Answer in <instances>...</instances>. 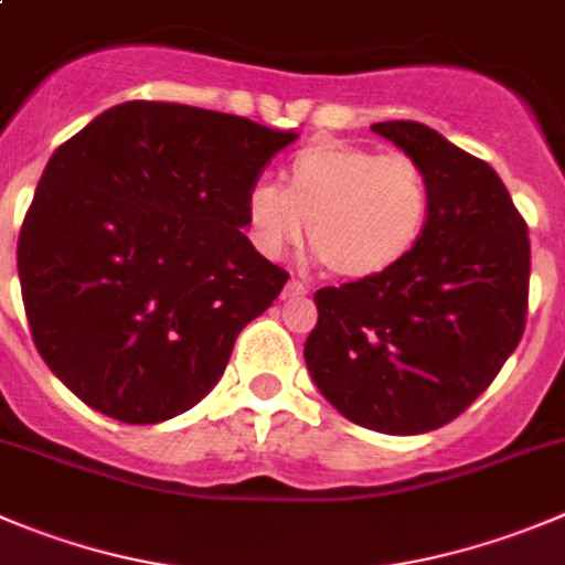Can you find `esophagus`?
Masks as SVG:
<instances>
[{
  "label": "esophagus",
  "instance_id": "esophagus-1",
  "mask_svg": "<svg viewBox=\"0 0 565 565\" xmlns=\"http://www.w3.org/2000/svg\"><path fill=\"white\" fill-rule=\"evenodd\" d=\"M309 287L303 281H298V278H289L287 287H284V298H300V295H307Z\"/></svg>",
  "mask_w": 565,
  "mask_h": 565
}]
</instances>
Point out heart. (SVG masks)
Instances as JSON below:
<instances>
[{
    "instance_id": "1",
    "label": "heart",
    "mask_w": 565,
    "mask_h": 565,
    "mask_svg": "<svg viewBox=\"0 0 565 565\" xmlns=\"http://www.w3.org/2000/svg\"><path fill=\"white\" fill-rule=\"evenodd\" d=\"M431 217V183L404 152L323 139L289 158L284 186L247 189L250 239L278 258L309 242L334 276L362 281L402 265L424 239Z\"/></svg>"
}]
</instances>
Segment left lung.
I'll return each mask as SVG.
<instances>
[{"mask_svg": "<svg viewBox=\"0 0 565 565\" xmlns=\"http://www.w3.org/2000/svg\"><path fill=\"white\" fill-rule=\"evenodd\" d=\"M371 130L424 167L429 225L393 270L315 295L303 360L342 418L420 435L457 418L519 345L530 236L490 163L420 122Z\"/></svg>", "mask_w": 565, "mask_h": 565, "instance_id": "1", "label": "left lung"}]
</instances>
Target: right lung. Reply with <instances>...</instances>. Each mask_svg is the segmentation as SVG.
<instances>
[{"instance_id": "1", "label": "right lung", "mask_w": 565, "mask_h": 565, "mask_svg": "<svg viewBox=\"0 0 565 565\" xmlns=\"http://www.w3.org/2000/svg\"><path fill=\"white\" fill-rule=\"evenodd\" d=\"M298 139L245 116L122 103L52 152L19 234L35 348L97 413L161 424L220 382L287 284L242 228L247 189Z\"/></svg>"}]
</instances>
